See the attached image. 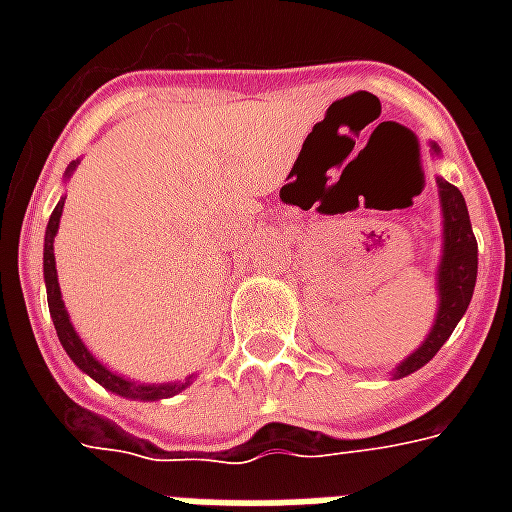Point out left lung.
Wrapping results in <instances>:
<instances>
[{
	"instance_id": "obj_1",
	"label": "left lung",
	"mask_w": 512,
	"mask_h": 512,
	"mask_svg": "<svg viewBox=\"0 0 512 512\" xmlns=\"http://www.w3.org/2000/svg\"><path fill=\"white\" fill-rule=\"evenodd\" d=\"M436 150V145H433ZM441 211H444V257L439 266V315L430 329L428 340L397 367L395 376H408L422 365H428L439 348L447 343L452 329L458 326L463 312L469 307L477 282V241H474L472 222L463 194L452 183L439 178Z\"/></svg>"
}]
</instances>
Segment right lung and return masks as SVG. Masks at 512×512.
I'll list each match as a JSON object with an SVG mask.
<instances>
[{
    "mask_svg": "<svg viewBox=\"0 0 512 512\" xmlns=\"http://www.w3.org/2000/svg\"><path fill=\"white\" fill-rule=\"evenodd\" d=\"M76 164L68 167V175L73 172ZM62 205L65 200L57 202V208L51 213L49 227H46V249H43V277H46V296H49V312L51 321H54V329H57V337H60L62 348L68 351L76 367H82L84 373L90 378H95L98 384L106 386L109 392L115 395L131 397V400H161V397H172L178 395L180 389H186V384H134V381H126V378L115 376L109 373L98 359H93V354L84 348V343L79 340V334L73 332L71 321H68V312H65V304H62V293H60V282H57V266H54V235H57V227H60V216H62Z\"/></svg>",
    "mask_w": 512,
    "mask_h": 512,
    "instance_id": "add662e5",
    "label": "right lung"
}]
</instances>
